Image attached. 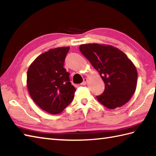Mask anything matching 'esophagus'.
I'll return each instance as SVG.
<instances>
[{
  "label": "esophagus",
  "instance_id": "34e87169",
  "mask_svg": "<svg viewBox=\"0 0 156 156\" xmlns=\"http://www.w3.org/2000/svg\"><path fill=\"white\" fill-rule=\"evenodd\" d=\"M87 81H88V79H87V78H85L84 79L83 82H82V83H81V85H82V86L86 85V84H87Z\"/></svg>",
  "mask_w": 156,
  "mask_h": 156
}]
</instances>
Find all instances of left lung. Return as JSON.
Masks as SVG:
<instances>
[{"label":"left lung","mask_w":156,"mask_h":156,"mask_svg":"<svg viewBox=\"0 0 156 156\" xmlns=\"http://www.w3.org/2000/svg\"><path fill=\"white\" fill-rule=\"evenodd\" d=\"M80 51L97 69L105 88L97 100L109 109L120 107L135 93L137 81L136 68L125 54L108 45H80Z\"/></svg>","instance_id":"8db88e82"}]
</instances>
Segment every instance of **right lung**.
<instances>
[{
  "label": "right lung",
  "mask_w": 156,
  "mask_h": 156,
  "mask_svg": "<svg viewBox=\"0 0 156 156\" xmlns=\"http://www.w3.org/2000/svg\"><path fill=\"white\" fill-rule=\"evenodd\" d=\"M69 47L49 49L39 55L29 66L27 74L28 91L43 110L52 115L60 113L72 101L76 89L69 73L64 68Z\"/></svg>",
  "instance_id": "obj_1"
}]
</instances>
